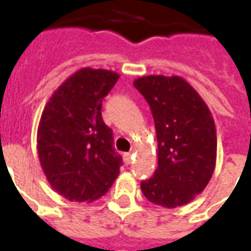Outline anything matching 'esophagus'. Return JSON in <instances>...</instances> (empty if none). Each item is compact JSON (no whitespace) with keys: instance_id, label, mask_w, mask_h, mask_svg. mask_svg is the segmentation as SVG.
<instances>
[{"instance_id":"34e87169","label":"esophagus","mask_w":251,"mask_h":251,"mask_svg":"<svg viewBox=\"0 0 251 251\" xmlns=\"http://www.w3.org/2000/svg\"><path fill=\"white\" fill-rule=\"evenodd\" d=\"M131 158H133V156H131V153H125V154H124V160H125L126 164H130L131 163Z\"/></svg>"}]
</instances>
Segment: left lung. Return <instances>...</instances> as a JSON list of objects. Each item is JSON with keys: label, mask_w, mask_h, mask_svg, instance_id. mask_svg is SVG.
Returning <instances> with one entry per match:
<instances>
[{"label": "left lung", "mask_w": 251, "mask_h": 251, "mask_svg": "<svg viewBox=\"0 0 251 251\" xmlns=\"http://www.w3.org/2000/svg\"><path fill=\"white\" fill-rule=\"evenodd\" d=\"M134 87L152 110L157 168L141 183L144 196L164 208L184 205L203 192L216 163V129L208 106L180 76L149 75Z\"/></svg>", "instance_id": "left-lung-1"}]
</instances>
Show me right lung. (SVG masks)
<instances>
[{"instance_id": "right-lung-1", "label": "right lung", "mask_w": 251, "mask_h": 251, "mask_svg": "<svg viewBox=\"0 0 251 251\" xmlns=\"http://www.w3.org/2000/svg\"><path fill=\"white\" fill-rule=\"evenodd\" d=\"M118 77L109 70H77L43 110L37 129L41 168L52 188L71 201L99 199L120 175L122 157L100 114L102 99Z\"/></svg>"}]
</instances>
